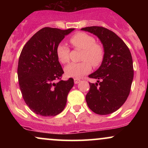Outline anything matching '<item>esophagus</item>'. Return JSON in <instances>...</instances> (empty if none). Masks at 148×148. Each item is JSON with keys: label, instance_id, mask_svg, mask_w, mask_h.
I'll list each match as a JSON object with an SVG mask.
<instances>
[{"label": "esophagus", "instance_id": "34e87169", "mask_svg": "<svg viewBox=\"0 0 148 148\" xmlns=\"http://www.w3.org/2000/svg\"><path fill=\"white\" fill-rule=\"evenodd\" d=\"M80 81H81V80L79 79H74V84H78Z\"/></svg>", "mask_w": 148, "mask_h": 148}]
</instances>
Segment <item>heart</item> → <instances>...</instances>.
Returning <instances> with one entry per match:
<instances>
[{
    "mask_svg": "<svg viewBox=\"0 0 148 148\" xmlns=\"http://www.w3.org/2000/svg\"><path fill=\"white\" fill-rule=\"evenodd\" d=\"M69 42L75 49H83L81 62H72L64 67V73L68 77L80 78L91 70V64L94 67H99L104 58V48L95 39L89 34L79 32L69 38ZM69 47L60 43L57 46L56 54L61 63L65 64L69 61Z\"/></svg>",
    "mask_w": 148,
    "mask_h": 148,
    "instance_id": "1",
    "label": "heart"
}]
</instances>
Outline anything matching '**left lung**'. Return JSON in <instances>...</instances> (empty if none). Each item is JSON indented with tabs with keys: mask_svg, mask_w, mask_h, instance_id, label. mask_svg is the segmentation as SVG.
I'll return each mask as SVG.
<instances>
[{
	"mask_svg": "<svg viewBox=\"0 0 148 148\" xmlns=\"http://www.w3.org/2000/svg\"><path fill=\"white\" fill-rule=\"evenodd\" d=\"M81 30L99 37L105 52L99 68L88 76L97 80V83H89L86 102L97 114H110L123 106L130 95L134 78L132 54L123 40L111 30L102 26Z\"/></svg>",
	"mask_w": 148,
	"mask_h": 148,
	"instance_id": "obj_1",
	"label": "left lung"
}]
</instances>
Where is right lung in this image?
<instances>
[{"label":"right lung","instance_id":"add662e5","mask_svg":"<svg viewBox=\"0 0 148 148\" xmlns=\"http://www.w3.org/2000/svg\"><path fill=\"white\" fill-rule=\"evenodd\" d=\"M74 28L45 27L26 42L18 62V84L22 97L32 111L55 116L63 111L74 79L61 80L64 71L56 54L57 46ZM59 80L58 83L55 80Z\"/></svg>","mask_w":148,"mask_h":148}]
</instances>
